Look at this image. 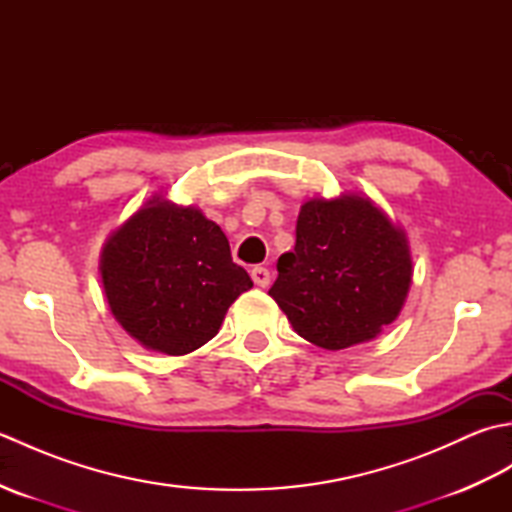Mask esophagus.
<instances>
[{
	"label": "esophagus",
	"instance_id": "1",
	"mask_svg": "<svg viewBox=\"0 0 512 512\" xmlns=\"http://www.w3.org/2000/svg\"><path fill=\"white\" fill-rule=\"evenodd\" d=\"M250 277H253V281L259 288H266L270 284V273L264 266H255L253 270H250Z\"/></svg>",
	"mask_w": 512,
	"mask_h": 512
}]
</instances>
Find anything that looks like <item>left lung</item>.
I'll return each mask as SVG.
<instances>
[{"mask_svg":"<svg viewBox=\"0 0 512 512\" xmlns=\"http://www.w3.org/2000/svg\"><path fill=\"white\" fill-rule=\"evenodd\" d=\"M277 270L268 295L323 350L376 339L405 306L413 273L405 231L358 193L303 204Z\"/></svg>","mask_w":512,"mask_h":512,"instance_id":"obj_1","label":"left lung"}]
</instances>
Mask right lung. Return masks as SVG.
I'll use <instances>...</instances> for the list:
<instances>
[{"mask_svg":"<svg viewBox=\"0 0 512 512\" xmlns=\"http://www.w3.org/2000/svg\"><path fill=\"white\" fill-rule=\"evenodd\" d=\"M107 303L147 350L182 356L220 330L226 310L253 288L215 222L195 206L151 198L107 239L101 255Z\"/></svg>","mask_w":512,"mask_h":512,"instance_id":"1","label":"right lung"}]
</instances>
